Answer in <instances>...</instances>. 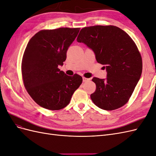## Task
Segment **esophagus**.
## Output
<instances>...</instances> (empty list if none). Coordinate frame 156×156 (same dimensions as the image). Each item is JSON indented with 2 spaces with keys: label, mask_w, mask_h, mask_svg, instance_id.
<instances>
[{
  "label": "esophagus",
  "mask_w": 156,
  "mask_h": 156,
  "mask_svg": "<svg viewBox=\"0 0 156 156\" xmlns=\"http://www.w3.org/2000/svg\"><path fill=\"white\" fill-rule=\"evenodd\" d=\"M83 82H87V81H90V79L83 77Z\"/></svg>",
  "instance_id": "esophagus-1"
}]
</instances>
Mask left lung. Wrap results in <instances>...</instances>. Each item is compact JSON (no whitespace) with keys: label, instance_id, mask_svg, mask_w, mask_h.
<instances>
[{"label":"left lung","instance_id":"obj_1","mask_svg":"<svg viewBox=\"0 0 156 156\" xmlns=\"http://www.w3.org/2000/svg\"><path fill=\"white\" fill-rule=\"evenodd\" d=\"M77 41L90 48L97 62L104 65L106 79L94 77L96 91L91 100L99 108L117 109L128 101L142 73L141 55L135 42L116 26L84 27Z\"/></svg>","mask_w":156,"mask_h":156}]
</instances>
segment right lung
I'll return each mask as SVG.
<instances>
[{"label": "right lung", "mask_w": 156, "mask_h": 156, "mask_svg": "<svg viewBox=\"0 0 156 156\" xmlns=\"http://www.w3.org/2000/svg\"><path fill=\"white\" fill-rule=\"evenodd\" d=\"M80 28L41 30L32 37L23 54V81L27 92L37 105L49 110L66 107L83 78L67 75L58 68L66 59L68 48Z\"/></svg>", "instance_id": "obj_1"}]
</instances>
